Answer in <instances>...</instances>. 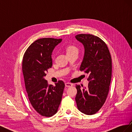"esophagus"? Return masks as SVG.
<instances>
[{
  "label": "esophagus",
  "instance_id": "esophagus-1",
  "mask_svg": "<svg viewBox=\"0 0 132 132\" xmlns=\"http://www.w3.org/2000/svg\"><path fill=\"white\" fill-rule=\"evenodd\" d=\"M65 86H66V87H71V86H73V85L71 84V83L68 82H65Z\"/></svg>",
  "mask_w": 132,
  "mask_h": 132
}]
</instances>
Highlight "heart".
Here are the masks:
<instances>
[{
  "mask_svg": "<svg viewBox=\"0 0 132 132\" xmlns=\"http://www.w3.org/2000/svg\"><path fill=\"white\" fill-rule=\"evenodd\" d=\"M67 54H69L74 52H78V49L77 47L73 45H69L65 47Z\"/></svg>",
  "mask_w": 132,
  "mask_h": 132,
  "instance_id": "heart-1",
  "label": "heart"
}]
</instances>
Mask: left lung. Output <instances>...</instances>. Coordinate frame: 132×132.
I'll use <instances>...</instances> for the list:
<instances>
[{"mask_svg": "<svg viewBox=\"0 0 132 132\" xmlns=\"http://www.w3.org/2000/svg\"><path fill=\"white\" fill-rule=\"evenodd\" d=\"M84 47V55L80 70L89 75L87 87L76 85L75 97L78 110L87 115L101 109L109 94L112 77V59L106 44L101 38L90 34L75 36Z\"/></svg>", "mask_w": 132, "mask_h": 132, "instance_id": "1", "label": "left lung"}]
</instances>
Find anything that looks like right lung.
Masks as SVG:
<instances>
[{"label":"right lung","instance_id":"right-lung-1","mask_svg":"<svg viewBox=\"0 0 132 132\" xmlns=\"http://www.w3.org/2000/svg\"><path fill=\"white\" fill-rule=\"evenodd\" d=\"M62 39L43 38L35 41L26 51L22 72L29 101L34 109L44 117L57 112L65 84L62 80L55 85L48 84L44 77L52 66V54Z\"/></svg>","mask_w":132,"mask_h":132}]
</instances>
